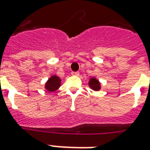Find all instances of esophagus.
<instances>
[{
  "label": "esophagus",
  "instance_id": "obj_1",
  "mask_svg": "<svg viewBox=\"0 0 150 150\" xmlns=\"http://www.w3.org/2000/svg\"><path fill=\"white\" fill-rule=\"evenodd\" d=\"M71 75H74V76H79V73L78 71H72L71 72Z\"/></svg>",
  "mask_w": 150,
  "mask_h": 150
}]
</instances>
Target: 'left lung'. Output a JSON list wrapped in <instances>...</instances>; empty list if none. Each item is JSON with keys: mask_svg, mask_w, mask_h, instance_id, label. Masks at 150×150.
Instances as JSON below:
<instances>
[{"mask_svg": "<svg viewBox=\"0 0 150 150\" xmlns=\"http://www.w3.org/2000/svg\"><path fill=\"white\" fill-rule=\"evenodd\" d=\"M88 84H89V87L94 91H99L100 89V83L96 78L90 79Z\"/></svg>", "mask_w": 150, "mask_h": 150, "instance_id": "left-lung-1", "label": "left lung"}]
</instances>
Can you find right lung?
<instances>
[{"mask_svg":"<svg viewBox=\"0 0 150 150\" xmlns=\"http://www.w3.org/2000/svg\"><path fill=\"white\" fill-rule=\"evenodd\" d=\"M61 85V79L57 75H52L48 79L45 84V88L48 91H54L60 87Z\"/></svg>","mask_w":150,"mask_h":150,"instance_id":"right-lung-1","label":"right lung"}]
</instances>
